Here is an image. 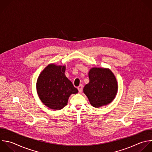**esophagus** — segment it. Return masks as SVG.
<instances>
[{"instance_id": "1", "label": "esophagus", "mask_w": 152, "mask_h": 152, "mask_svg": "<svg viewBox=\"0 0 152 152\" xmlns=\"http://www.w3.org/2000/svg\"><path fill=\"white\" fill-rule=\"evenodd\" d=\"M78 90L80 93H81L82 92V90H83V86L82 85H80L78 87Z\"/></svg>"}]
</instances>
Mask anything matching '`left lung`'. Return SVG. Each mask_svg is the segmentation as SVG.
Returning a JSON list of instances; mask_svg holds the SVG:
<instances>
[{"mask_svg": "<svg viewBox=\"0 0 152 152\" xmlns=\"http://www.w3.org/2000/svg\"><path fill=\"white\" fill-rule=\"evenodd\" d=\"M90 81L83 89L90 103L94 107H101L110 103L115 98L118 85L112 71L106 68H91L88 72Z\"/></svg>", "mask_w": 152, "mask_h": 152, "instance_id": "left-lung-1", "label": "left lung"}]
</instances>
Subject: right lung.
<instances>
[{
	"mask_svg": "<svg viewBox=\"0 0 152 152\" xmlns=\"http://www.w3.org/2000/svg\"><path fill=\"white\" fill-rule=\"evenodd\" d=\"M65 65H48L40 74L36 83L42 102L53 110H61L67 105L68 99L78 90L65 76Z\"/></svg>",
	"mask_w": 152,
	"mask_h": 152,
	"instance_id": "obj_1",
	"label": "right lung"
}]
</instances>
